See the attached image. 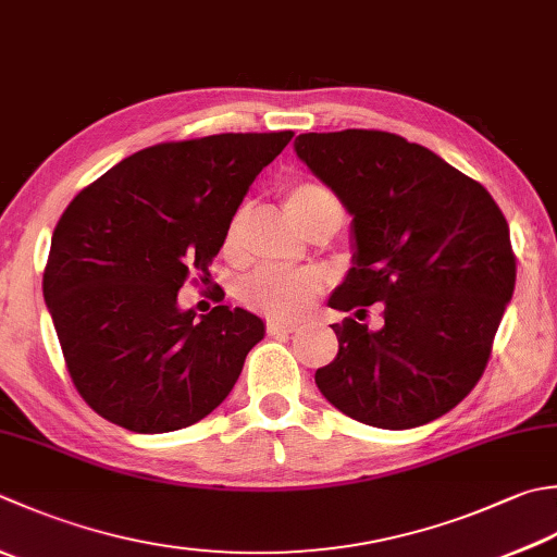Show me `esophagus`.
Here are the masks:
<instances>
[{
    "label": "esophagus",
    "mask_w": 557,
    "mask_h": 557,
    "mask_svg": "<svg viewBox=\"0 0 557 557\" xmlns=\"http://www.w3.org/2000/svg\"><path fill=\"white\" fill-rule=\"evenodd\" d=\"M297 331V325L294 323H280V321H270L268 323V333L270 335H289Z\"/></svg>",
    "instance_id": "34e87169"
}]
</instances>
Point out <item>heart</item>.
Returning <instances> with one entry per match:
<instances>
[{"label":"heart","instance_id":"obj_1","mask_svg":"<svg viewBox=\"0 0 557 557\" xmlns=\"http://www.w3.org/2000/svg\"><path fill=\"white\" fill-rule=\"evenodd\" d=\"M285 212L301 232L321 220H331L335 228L343 222V205L335 193L321 183L299 181L285 190ZM244 212H236L224 232V253H234L238 232H242ZM319 294V280L304 270H258L242 285V299L250 309L270 315V319L289 321L307 313Z\"/></svg>","mask_w":557,"mask_h":557}]
</instances>
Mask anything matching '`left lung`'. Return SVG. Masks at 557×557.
Here are the masks:
<instances>
[{
	"mask_svg": "<svg viewBox=\"0 0 557 557\" xmlns=\"http://www.w3.org/2000/svg\"><path fill=\"white\" fill-rule=\"evenodd\" d=\"M294 151L352 216V268L329 307L337 355L315 369L357 422L410 430L471 394L517 282L509 226L481 183L428 147L379 129L307 133ZM381 302L385 325L358 321Z\"/></svg>",
	"mask_w": 557,
	"mask_h": 557,
	"instance_id": "left-lung-1",
	"label": "left lung"
}]
</instances>
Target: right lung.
<instances>
[{"mask_svg":"<svg viewBox=\"0 0 557 557\" xmlns=\"http://www.w3.org/2000/svg\"><path fill=\"white\" fill-rule=\"evenodd\" d=\"M294 133L163 141L123 159L54 226L42 297L79 396L129 432L207 418L234 388L265 323L214 307L195 319L178 289L210 277L250 183Z\"/></svg>","mask_w":557,"mask_h":557,"instance_id":"add662e5","label":"right lung"}]
</instances>
